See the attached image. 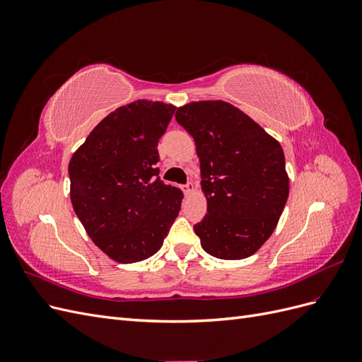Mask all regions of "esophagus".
I'll list each match as a JSON object with an SVG mask.
<instances>
[{"label":"esophagus","mask_w":362,"mask_h":362,"mask_svg":"<svg viewBox=\"0 0 362 362\" xmlns=\"http://www.w3.org/2000/svg\"><path fill=\"white\" fill-rule=\"evenodd\" d=\"M182 190H184V193H185V194H189V193H192V192L194 190V185H193V182H187V184H185V185H184V189H182Z\"/></svg>","instance_id":"1"}]
</instances>
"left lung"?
<instances>
[{"label": "left lung", "instance_id": "8db88e82", "mask_svg": "<svg viewBox=\"0 0 362 362\" xmlns=\"http://www.w3.org/2000/svg\"><path fill=\"white\" fill-rule=\"evenodd\" d=\"M196 144L206 214L194 233L216 258L242 259L275 231L288 198L286 157L255 120L223 101L190 103L175 113Z\"/></svg>", "mask_w": 362, "mask_h": 362}]
</instances>
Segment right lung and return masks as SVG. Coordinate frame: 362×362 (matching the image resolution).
I'll use <instances>...</instances> for the list:
<instances>
[{
	"label": "right lung",
	"instance_id": "obj_1",
	"mask_svg": "<svg viewBox=\"0 0 362 362\" xmlns=\"http://www.w3.org/2000/svg\"><path fill=\"white\" fill-rule=\"evenodd\" d=\"M175 107L134 101L98 124L69 161L71 201L93 243L129 264L160 250L182 192L164 184L158 140Z\"/></svg>",
	"mask_w": 362,
	"mask_h": 362
}]
</instances>
